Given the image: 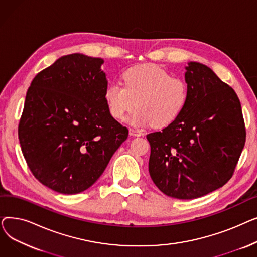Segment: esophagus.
<instances>
[{"label":"esophagus","mask_w":257,"mask_h":257,"mask_svg":"<svg viewBox=\"0 0 257 257\" xmlns=\"http://www.w3.org/2000/svg\"><path fill=\"white\" fill-rule=\"evenodd\" d=\"M129 134L132 137H141L143 136V131L142 130H139V129H134V128H130L129 129Z\"/></svg>","instance_id":"34e87169"}]
</instances>
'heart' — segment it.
<instances>
[{
    "mask_svg": "<svg viewBox=\"0 0 257 257\" xmlns=\"http://www.w3.org/2000/svg\"><path fill=\"white\" fill-rule=\"evenodd\" d=\"M188 98L185 81L172 77L163 67L153 64L133 66L123 74V85L111 82L105 89L108 110L115 119H124L136 105L128 121L138 127H166L184 109Z\"/></svg>",
    "mask_w": 257,
    "mask_h": 257,
    "instance_id": "b5f03b06",
    "label": "heart"
}]
</instances>
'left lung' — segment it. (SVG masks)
<instances>
[{"label": "left lung", "instance_id": "left-lung-1", "mask_svg": "<svg viewBox=\"0 0 257 257\" xmlns=\"http://www.w3.org/2000/svg\"><path fill=\"white\" fill-rule=\"evenodd\" d=\"M188 98L180 115L149 133V173L165 195L182 200L205 196L226 184L246 142L240 102L210 67H185Z\"/></svg>", "mask_w": 257, "mask_h": 257}]
</instances>
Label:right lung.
I'll return each instance as SVG.
<instances>
[{
	"label": "right lung",
	"mask_w": 257,
	"mask_h": 257,
	"mask_svg": "<svg viewBox=\"0 0 257 257\" xmlns=\"http://www.w3.org/2000/svg\"><path fill=\"white\" fill-rule=\"evenodd\" d=\"M103 62L79 53L62 56L27 91L19 124L22 152L34 177L57 193L87 190L128 138L107 108Z\"/></svg>",
	"instance_id": "1"
}]
</instances>
